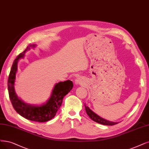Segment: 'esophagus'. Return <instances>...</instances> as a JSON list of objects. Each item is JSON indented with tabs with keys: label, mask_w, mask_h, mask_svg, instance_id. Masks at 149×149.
Listing matches in <instances>:
<instances>
[{
	"label": "esophagus",
	"mask_w": 149,
	"mask_h": 149,
	"mask_svg": "<svg viewBox=\"0 0 149 149\" xmlns=\"http://www.w3.org/2000/svg\"><path fill=\"white\" fill-rule=\"evenodd\" d=\"M84 83V81L82 80L81 78H77L75 80V84L76 85H80V84H82Z\"/></svg>",
	"instance_id": "1"
}]
</instances>
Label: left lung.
I'll use <instances>...</instances> for the list:
<instances>
[{"label":"left lung","instance_id":"1","mask_svg":"<svg viewBox=\"0 0 149 149\" xmlns=\"http://www.w3.org/2000/svg\"><path fill=\"white\" fill-rule=\"evenodd\" d=\"M85 110L86 112L88 114V115L90 117V118L94 121V122L98 123L100 124H102L104 125H116L118 123V122H111V121L107 120L106 119H104L101 117H100V116H98L97 114H96L95 112H93L91 109H90V108L88 107H87L85 105Z\"/></svg>","mask_w":149,"mask_h":149}]
</instances>
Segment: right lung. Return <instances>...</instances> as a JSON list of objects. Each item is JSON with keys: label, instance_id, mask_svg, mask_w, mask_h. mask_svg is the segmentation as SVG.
<instances>
[{"label": "right lung", "instance_id": "add662e5", "mask_svg": "<svg viewBox=\"0 0 149 149\" xmlns=\"http://www.w3.org/2000/svg\"><path fill=\"white\" fill-rule=\"evenodd\" d=\"M32 47H27L25 50L16 58L11 68L8 79V90L11 102L14 109L21 116L31 121L45 122L52 119L56 115L63 102V97L72 89L73 83L70 80L60 81L54 85L50 97L45 104L40 106H32L24 103L18 98L15 91L14 84L16 73L18 70V63L20 58H24L26 52Z\"/></svg>", "mask_w": 149, "mask_h": 149}]
</instances>
